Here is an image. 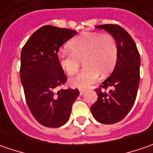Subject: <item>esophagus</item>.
Wrapping results in <instances>:
<instances>
[{
  "label": "esophagus",
  "mask_w": 153,
  "mask_h": 153,
  "mask_svg": "<svg viewBox=\"0 0 153 153\" xmlns=\"http://www.w3.org/2000/svg\"><path fill=\"white\" fill-rule=\"evenodd\" d=\"M79 92H80V94H81V95H82V94H83L86 92V90H84V89H80Z\"/></svg>",
  "instance_id": "obj_1"
}]
</instances>
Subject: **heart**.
<instances>
[{
	"label": "heart",
	"mask_w": 153,
	"mask_h": 153,
	"mask_svg": "<svg viewBox=\"0 0 153 153\" xmlns=\"http://www.w3.org/2000/svg\"><path fill=\"white\" fill-rule=\"evenodd\" d=\"M69 50L58 53V62L61 69L72 76L78 71L81 60L85 67L70 84L79 88H88L94 83L101 73H111L117 64L118 48L116 39L111 34L82 32L71 39L67 44Z\"/></svg>",
	"instance_id": "obj_1"
}]
</instances>
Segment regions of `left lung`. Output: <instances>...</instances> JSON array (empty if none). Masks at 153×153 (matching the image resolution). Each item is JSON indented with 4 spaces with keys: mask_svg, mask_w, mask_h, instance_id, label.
Instances as JSON below:
<instances>
[{
    "mask_svg": "<svg viewBox=\"0 0 153 153\" xmlns=\"http://www.w3.org/2000/svg\"><path fill=\"white\" fill-rule=\"evenodd\" d=\"M96 28L113 36L118 56L112 74L103 82L100 88L95 89L98 99L92 105L91 112L98 122L112 124L123 120L135 101L140 83V57L134 41L123 28L117 25H102ZM108 87L112 88L109 91L103 90Z\"/></svg>",
    "mask_w": 153,
    "mask_h": 153,
    "instance_id": "obj_1",
    "label": "left lung"
}]
</instances>
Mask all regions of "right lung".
Segmentation results:
<instances>
[{
  "label": "right lung",
  "instance_id": "right-lung-1",
  "mask_svg": "<svg viewBox=\"0 0 153 153\" xmlns=\"http://www.w3.org/2000/svg\"><path fill=\"white\" fill-rule=\"evenodd\" d=\"M76 34V30L52 25L38 29L21 51L20 80L28 107L42 125L58 128L70 118L77 88L57 89L67 77L58 62L59 48Z\"/></svg>",
  "mask_w": 153,
  "mask_h": 153
}]
</instances>
